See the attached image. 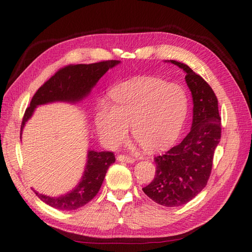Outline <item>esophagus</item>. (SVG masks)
I'll return each mask as SVG.
<instances>
[{
  "label": "esophagus",
  "instance_id": "34e87169",
  "mask_svg": "<svg viewBox=\"0 0 252 252\" xmlns=\"http://www.w3.org/2000/svg\"><path fill=\"white\" fill-rule=\"evenodd\" d=\"M118 161H123V162H126V163H133L135 162V159L133 157L130 156H126V155H119V156L117 157Z\"/></svg>",
  "mask_w": 252,
  "mask_h": 252
}]
</instances>
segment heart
I'll return each mask as SVG.
<instances>
[{
    "label": "heart",
    "instance_id": "heart-1",
    "mask_svg": "<svg viewBox=\"0 0 252 252\" xmlns=\"http://www.w3.org/2000/svg\"><path fill=\"white\" fill-rule=\"evenodd\" d=\"M114 105L100 101L94 126L99 141L114 148L132 135L148 151L171 145L181 134L189 109L186 91L154 78H134L111 91Z\"/></svg>",
    "mask_w": 252,
    "mask_h": 252
}]
</instances>
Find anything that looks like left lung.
<instances>
[{"instance_id":"obj_1","label":"left lung","mask_w":252,"mask_h":252,"mask_svg":"<svg viewBox=\"0 0 252 252\" xmlns=\"http://www.w3.org/2000/svg\"><path fill=\"white\" fill-rule=\"evenodd\" d=\"M183 69L192 98L190 131L179 145L155 157L156 174L143 189L164 207L185 205L205 189L211 173L213 155L221 138L218 98L205 80L183 63L168 61Z\"/></svg>"}]
</instances>
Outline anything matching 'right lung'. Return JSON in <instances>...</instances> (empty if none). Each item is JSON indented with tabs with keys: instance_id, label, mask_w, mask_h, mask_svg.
<instances>
[{
	"instance_id": "right-lung-1",
	"label": "right lung",
	"mask_w": 252,
	"mask_h": 252,
	"mask_svg": "<svg viewBox=\"0 0 252 252\" xmlns=\"http://www.w3.org/2000/svg\"><path fill=\"white\" fill-rule=\"evenodd\" d=\"M119 63L120 61H106L89 65H69L58 70L49 81H46L36 91L32 97L21 123L20 135L23 134L26 122L33 115L37 106L56 101L70 104L79 103L89 96L98 80L109 69ZM115 161L114 153L95 152L89 149L83 175L72 190L57 197L46 196L34 190L35 195L46 205L58 210H76L87 205L96 196L103 184L107 170Z\"/></svg>"
}]
</instances>
